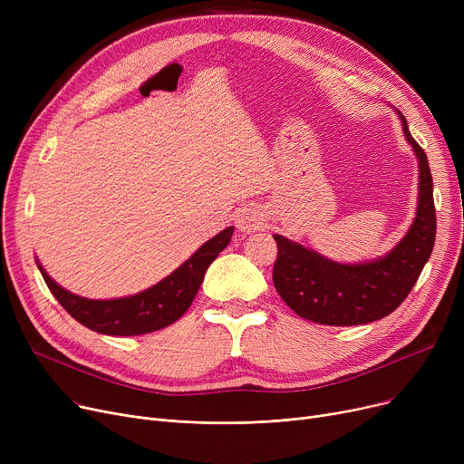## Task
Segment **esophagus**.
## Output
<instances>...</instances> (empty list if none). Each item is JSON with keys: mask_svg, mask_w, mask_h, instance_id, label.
<instances>
[{"mask_svg": "<svg viewBox=\"0 0 464 464\" xmlns=\"http://www.w3.org/2000/svg\"><path fill=\"white\" fill-rule=\"evenodd\" d=\"M235 224L238 231H256L263 224V214L254 205H245L237 210Z\"/></svg>", "mask_w": 464, "mask_h": 464, "instance_id": "1", "label": "esophagus"}]
</instances>
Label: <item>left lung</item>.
<instances>
[{
  "label": "left lung",
  "mask_w": 464,
  "mask_h": 464,
  "mask_svg": "<svg viewBox=\"0 0 464 464\" xmlns=\"http://www.w3.org/2000/svg\"><path fill=\"white\" fill-rule=\"evenodd\" d=\"M401 120L406 140L420 160V203L408 235L392 252L372 263L340 265L275 235V287L284 303L308 322L344 327L385 318L408 297L432 254L436 210L430 169L402 114Z\"/></svg>",
  "instance_id": "1"
}]
</instances>
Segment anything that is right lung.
Instances as JSON below:
<instances>
[{
    "label": "right lung",
    "mask_w": 464,
    "mask_h": 464,
    "mask_svg": "<svg viewBox=\"0 0 464 464\" xmlns=\"http://www.w3.org/2000/svg\"><path fill=\"white\" fill-rule=\"evenodd\" d=\"M231 235L233 227L218 233L184 265H180L173 275H169L165 280L142 291V294L124 299L92 301L72 295L48 276L41 265L39 271L58 303L84 327L112 336L146 334L169 327L182 318L198 295L208 265L229 245Z\"/></svg>",
    "instance_id": "1"
}]
</instances>
